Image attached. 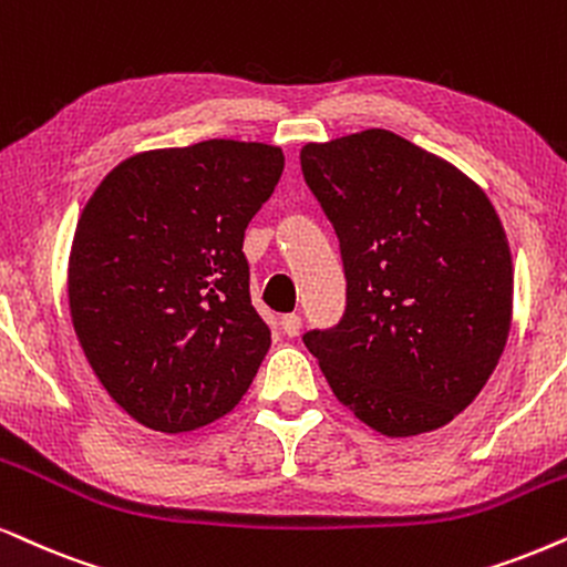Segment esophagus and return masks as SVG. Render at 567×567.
I'll use <instances>...</instances> for the list:
<instances>
[{
	"label": "esophagus",
	"instance_id": "34e87169",
	"mask_svg": "<svg viewBox=\"0 0 567 567\" xmlns=\"http://www.w3.org/2000/svg\"><path fill=\"white\" fill-rule=\"evenodd\" d=\"M282 332L288 337H296L300 332V317H298V313H285V317H282Z\"/></svg>",
	"mask_w": 567,
	"mask_h": 567
}]
</instances>
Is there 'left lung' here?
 Instances as JSON below:
<instances>
[{"label":"left lung","mask_w":567,"mask_h":567,"mask_svg":"<svg viewBox=\"0 0 567 567\" xmlns=\"http://www.w3.org/2000/svg\"><path fill=\"white\" fill-rule=\"evenodd\" d=\"M300 167L340 238L346 317L303 334L334 398L384 436L465 411L503 355L513 259L492 200L390 131L306 143Z\"/></svg>","instance_id":"1"}]
</instances>
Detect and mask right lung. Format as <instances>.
Instances as JSON below:
<instances>
[{"instance_id": "add662e5", "label": "right lung", "mask_w": 567, "mask_h": 567, "mask_svg": "<svg viewBox=\"0 0 567 567\" xmlns=\"http://www.w3.org/2000/svg\"><path fill=\"white\" fill-rule=\"evenodd\" d=\"M285 154L246 141L120 162L78 219L70 317L93 374L131 419L181 434L240 403L271 346L250 306L248 221Z\"/></svg>"}]
</instances>
